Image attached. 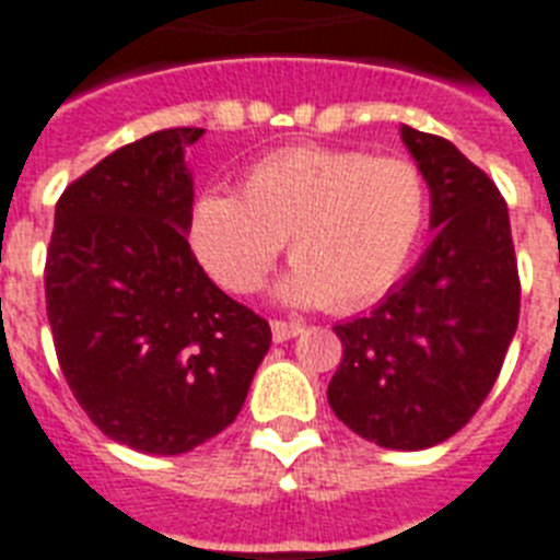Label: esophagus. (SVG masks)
I'll list each match as a JSON object with an SVG mask.
<instances>
[{
  "label": "esophagus",
  "instance_id": "1",
  "mask_svg": "<svg viewBox=\"0 0 560 560\" xmlns=\"http://www.w3.org/2000/svg\"><path fill=\"white\" fill-rule=\"evenodd\" d=\"M303 331V323L298 320H271V335H275L277 343H285L291 337H298Z\"/></svg>",
  "mask_w": 560,
  "mask_h": 560
}]
</instances>
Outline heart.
<instances>
[{
	"instance_id": "heart-1",
	"label": "heart",
	"mask_w": 560,
	"mask_h": 560,
	"mask_svg": "<svg viewBox=\"0 0 560 560\" xmlns=\"http://www.w3.org/2000/svg\"><path fill=\"white\" fill-rule=\"evenodd\" d=\"M429 220L423 171L404 156L283 145L240 174V197L206 188L186 237L208 277L231 294L266 280L289 237L280 298L349 312L381 298L412 260Z\"/></svg>"
}]
</instances>
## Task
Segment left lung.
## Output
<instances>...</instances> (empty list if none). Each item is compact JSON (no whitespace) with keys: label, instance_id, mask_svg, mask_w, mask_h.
<instances>
[{"label":"left lung","instance_id":"1","mask_svg":"<svg viewBox=\"0 0 560 560\" xmlns=\"http://www.w3.org/2000/svg\"><path fill=\"white\" fill-rule=\"evenodd\" d=\"M432 194L438 237L404 285L335 326L343 360L329 404L354 435L427 450L472 420L518 329L521 280L498 186L450 140L400 128Z\"/></svg>","mask_w":560,"mask_h":560}]
</instances>
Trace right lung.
Wrapping results in <instances>:
<instances>
[{"label":"right lung","instance_id":"right-lung-1","mask_svg":"<svg viewBox=\"0 0 560 560\" xmlns=\"http://www.w3.org/2000/svg\"><path fill=\"white\" fill-rule=\"evenodd\" d=\"M202 133H148L73 179L45 260L50 335L77 404L148 455L220 435L271 343L269 323L217 289L188 246L183 151Z\"/></svg>","mask_w":560,"mask_h":560}]
</instances>
